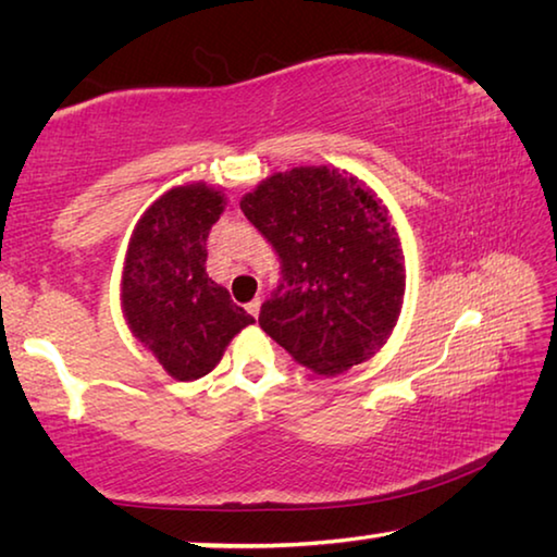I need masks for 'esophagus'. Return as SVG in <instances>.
<instances>
[{
	"label": "esophagus",
	"mask_w": 557,
	"mask_h": 557,
	"mask_svg": "<svg viewBox=\"0 0 557 557\" xmlns=\"http://www.w3.org/2000/svg\"><path fill=\"white\" fill-rule=\"evenodd\" d=\"M248 312H250V317H256L258 319V314H260V299H252L250 305H248Z\"/></svg>",
	"instance_id": "obj_1"
}]
</instances>
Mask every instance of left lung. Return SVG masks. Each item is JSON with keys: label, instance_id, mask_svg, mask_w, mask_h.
Returning a JSON list of instances; mask_svg holds the SVG:
<instances>
[{"label": "left lung", "instance_id": "left-lung-1", "mask_svg": "<svg viewBox=\"0 0 557 557\" xmlns=\"http://www.w3.org/2000/svg\"><path fill=\"white\" fill-rule=\"evenodd\" d=\"M240 209L280 258L258 322L297 363L336 375L371 358L398 322L405 268L388 211L356 176L295 166L245 194Z\"/></svg>", "mask_w": 557, "mask_h": 557}]
</instances>
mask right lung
Wrapping results in <instances>:
<instances>
[{
    "label": "right lung",
    "instance_id": "add662e5",
    "mask_svg": "<svg viewBox=\"0 0 557 557\" xmlns=\"http://www.w3.org/2000/svg\"><path fill=\"white\" fill-rule=\"evenodd\" d=\"M223 206V194L206 184L176 186L149 206L129 238L122 312L176 381L211 373L231 338L256 322L206 272V240Z\"/></svg>",
    "mask_w": 557,
    "mask_h": 557
}]
</instances>
